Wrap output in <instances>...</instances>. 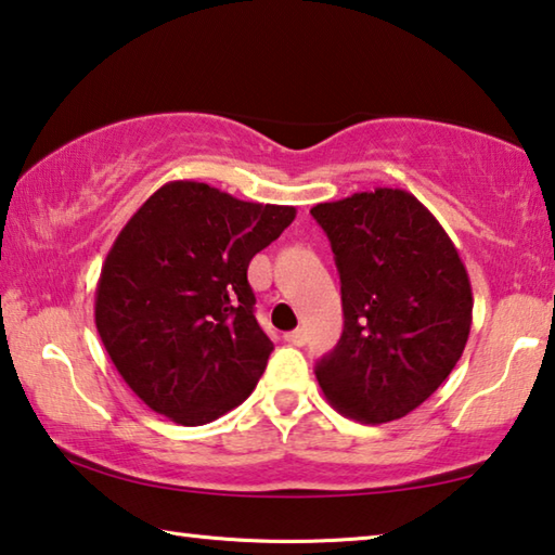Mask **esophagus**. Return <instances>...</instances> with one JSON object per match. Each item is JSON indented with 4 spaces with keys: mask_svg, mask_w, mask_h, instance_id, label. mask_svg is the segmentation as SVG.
<instances>
[{
    "mask_svg": "<svg viewBox=\"0 0 555 555\" xmlns=\"http://www.w3.org/2000/svg\"><path fill=\"white\" fill-rule=\"evenodd\" d=\"M285 339L289 344H295V347H302V344L307 341V332L305 330H295V332H287Z\"/></svg>",
    "mask_w": 555,
    "mask_h": 555,
    "instance_id": "34e87169",
    "label": "esophagus"
}]
</instances>
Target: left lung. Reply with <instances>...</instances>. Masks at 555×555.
<instances>
[{"label":"left lung","mask_w":555,"mask_h":555,"mask_svg":"<svg viewBox=\"0 0 555 555\" xmlns=\"http://www.w3.org/2000/svg\"><path fill=\"white\" fill-rule=\"evenodd\" d=\"M341 280L344 332L317 361L322 393L361 423L403 417L455 369L472 326L460 253L428 208L403 189L317 204Z\"/></svg>","instance_id":"obj_1"}]
</instances>
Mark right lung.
Returning a JSON list of instances; mask_svg holds the SVG:
<instances>
[{"label":"right lung","mask_w":555,"mask_h":555,"mask_svg":"<svg viewBox=\"0 0 555 555\" xmlns=\"http://www.w3.org/2000/svg\"><path fill=\"white\" fill-rule=\"evenodd\" d=\"M295 214L169 181L125 223L100 270L95 326L154 413L204 425L253 393L272 341L256 320L248 266Z\"/></svg>","instance_id":"right-lung-1"}]
</instances>
